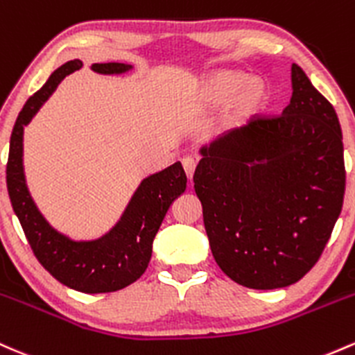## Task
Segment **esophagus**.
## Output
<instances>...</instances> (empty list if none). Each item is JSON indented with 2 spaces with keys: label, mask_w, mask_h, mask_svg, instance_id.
<instances>
[{
  "label": "esophagus",
  "mask_w": 355,
  "mask_h": 355,
  "mask_svg": "<svg viewBox=\"0 0 355 355\" xmlns=\"http://www.w3.org/2000/svg\"><path fill=\"white\" fill-rule=\"evenodd\" d=\"M182 165H184V170L187 177H189V180L192 182L193 171H196V162H193V158H184L182 159Z\"/></svg>",
  "instance_id": "34e87169"
}]
</instances>
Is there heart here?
Wrapping results in <instances>:
<instances>
[{"instance_id": "1", "label": "heart", "mask_w": 355, "mask_h": 355, "mask_svg": "<svg viewBox=\"0 0 355 355\" xmlns=\"http://www.w3.org/2000/svg\"><path fill=\"white\" fill-rule=\"evenodd\" d=\"M270 103V91L259 77H248L237 69H224L202 79L187 99L192 114L222 111L219 126L224 131H239L259 118Z\"/></svg>"}]
</instances>
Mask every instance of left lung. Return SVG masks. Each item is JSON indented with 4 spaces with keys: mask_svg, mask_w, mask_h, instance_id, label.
Segmentation results:
<instances>
[{
    "mask_svg": "<svg viewBox=\"0 0 355 355\" xmlns=\"http://www.w3.org/2000/svg\"><path fill=\"white\" fill-rule=\"evenodd\" d=\"M290 104L200 148L193 189L216 263L252 290L297 283L320 258L345 190L336 109L291 65Z\"/></svg>",
    "mask_w": 355,
    "mask_h": 355,
    "instance_id": "1",
    "label": "left lung"
}]
</instances>
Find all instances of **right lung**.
Instances as JSON below:
<instances>
[{
  "label": "right lung",
  "mask_w": 355,
  "mask_h": 355,
  "mask_svg": "<svg viewBox=\"0 0 355 355\" xmlns=\"http://www.w3.org/2000/svg\"><path fill=\"white\" fill-rule=\"evenodd\" d=\"M80 67L83 62L79 58L60 65L19 111L10 139L6 187L15 214L42 266L62 285L72 290L109 293L131 285L146 271L155 236L170 205L185 192L187 177L180 162L146 177L136 189L114 227L97 239L73 241L46 222L26 187L23 130L53 94L62 79ZM91 69L104 76H118L130 72L133 65L107 62L92 64Z\"/></svg>",
  "instance_id": "obj_1"
}]
</instances>
